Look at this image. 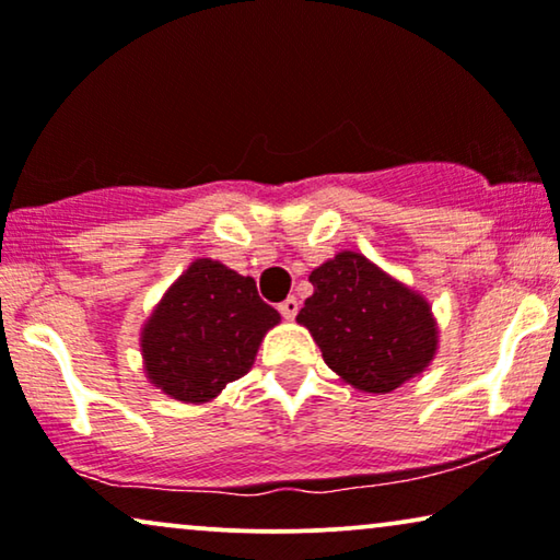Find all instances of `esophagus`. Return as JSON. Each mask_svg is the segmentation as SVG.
I'll return each instance as SVG.
<instances>
[{"instance_id": "34e87169", "label": "esophagus", "mask_w": 560, "mask_h": 560, "mask_svg": "<svg viewBox=\"0 0 560 560\" xmlns=\"http://www.w3.org/2000/svg\"><path fill=\"white\" fill-rule=\"evenodd\" d=\"M279 313L287 317V320H294L296 313H300V302L294 300V296H289V300H284L279 304Z\"/></svg>"}]
</instances>
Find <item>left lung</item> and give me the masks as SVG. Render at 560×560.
I'll list each match as a JSON object with an SVG mask.
<instances>
[{"instance_id": "8db88e82", "label": "left lung", "mask_w": 560, "mask_h": 560, "mask_svg": "<svg viewBox=\"0 0 560 560\" xmlns=\"http://www.w3.org/2000/svg\"><path fill=\"white\" fill-rule=\"evenodd\" d=\"M315 292L296 323L313 332L325 364L364 393H390L431 364L439 330L429 302L343 250L310 273Z\"/></svg>"}]
</instances>
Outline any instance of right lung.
I'll return each instance as SVG.
<instances>
[{
    "label": "right lung",
    "mask_w": 560,
    "mask_h": 560,
    "mask_svg": "<svg viewBox=\"0 0 560 560\" xmlns=\"http://www.w3.org/2000/svg\"><path fill=\"white\" fill-rule=\"evenodd\" d=\"M279 320L250 276L198 258L141 328L147 377L170 398L209 402L247 374L260 341Z\"/></svg>",
    "instance_id": "obj_1"
}]
</instances>
